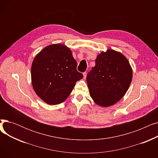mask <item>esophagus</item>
I'll list each match as a JSON object with an SVG mask.
<instances>
[{
    "instance_id": "34e87169",
    "label": "esophagus",
    "mask_w": 158,
    "mask_h": 158,
    "mask_svg": "<svg viewBox=\"0 0 158 158\" xmlns=\"http://www.w3.org/2000/svg\"><path fill=\"white\" fill-rule=\"evenodd\" d=\"M86 75H87V73H86V72H84V73H83V77H84V79H86Z\"/></svg>"
}]
</instances>
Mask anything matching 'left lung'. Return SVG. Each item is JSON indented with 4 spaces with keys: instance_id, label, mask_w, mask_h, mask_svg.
Instances as JSON below:
<instances>
[{
    "instance_id": "1",
    "label": "left lung",
    "mask_w": 158,
    "mask_h": 158,
    "mask_svg": "<svg viewBox=\"0 0 158 158\" xmlns=\"http://www.w3.org/2000/svg\"><path fill=\"white\" fill-rule=\"evenodd\" d=\"M132 78V70L126 57L113 49L99 54L95 66L86 76L89 95L101 107L119 101L127 92Z\"/></svg>"
}]
</instances>
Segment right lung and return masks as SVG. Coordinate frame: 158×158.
Here are the masks:
<instances>
[{
    "label": "right lung",
    "instance_id": "obj_1",
    "mask_svg": "<svg viewBox=\"0 0 158 158\" xmlns=\"http://www.w3.org/2000/svg\"><path fill=\"white\" fill-rule=\"evenodd\" d=\"M71 50L60 44L45 47L35 56L31 66V82L36 95L48 104L64 102L76 82L83 77L77 70Z\"/></svg>",
    "mask_w": 158,
    "mask_h": 158
}]
</instances>
